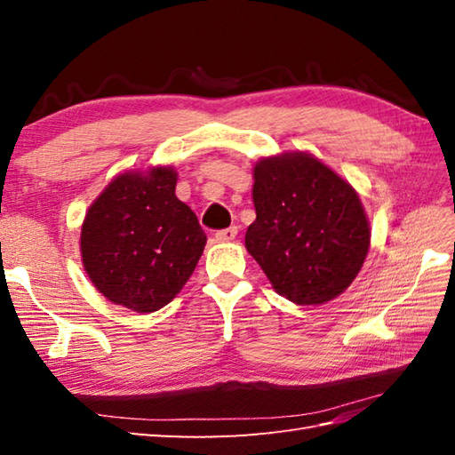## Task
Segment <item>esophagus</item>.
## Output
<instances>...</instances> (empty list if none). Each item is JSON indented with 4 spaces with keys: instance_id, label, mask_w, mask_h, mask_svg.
<instances>
[{
    "instance_id": "34e87169",
    "label": "esophagus",
    "mask_w": 455,
    "mask_h": 455,
    "mask_svg": "<svg viewBox=\"0 0 455 455\" xmlns=\"http://www.w3.org/2000/svg\"><path fill=\"white\" fill-rule=\"evenodd\" d=\"M238 235V227H228V228H222V230H217V240H220V243H228V240H235Z\"/></svg>"
}]
</instances>
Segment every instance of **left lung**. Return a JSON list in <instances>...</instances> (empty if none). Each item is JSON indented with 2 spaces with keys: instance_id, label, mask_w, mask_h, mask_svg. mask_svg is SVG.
<instances>
[{
  "instance_id": "left-lung-1",
  "label": "left lung",
  "mask_w": 455,
  "mask_h": 455,
  "mask_svg": "<svg viewBox=\"0 0 455 455\" xmlns=\"http://www.w3.org/2000/svg\"><path fill=\"white\" fill-rule=\"evenodd\" d=\"M252 197L256 220L246 250L279 295L323 305L354 282L370 248V225L350 183L293 152L256 164Z\"/></svg>"
}]
</instances>
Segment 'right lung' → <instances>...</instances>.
<instances>
[{"label": "right lung", "mask_w": 455, "mask_h": 455, "mask_svg": "<svg viewBox=\"0 0 455 455\" xmlns=\"http://www.w3.org/2000/svg\"><path fill=\"white\" fill-rule=\"evenodd\" d=\"M178 173L154 168L113 180L82 227V259L109 301L137 313L168 305L186 285L207 236L176 197Z\"/></svg>", "instance_id": "right-lung-1"}]
</instances>
